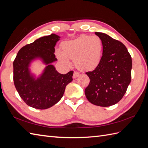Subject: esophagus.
Masks as SVG:
<instances>
[{
    "mask_svg": "<svg viewBox=\"0 0 148 148\" xmlns=\"http://www.w3.org/2000/svg\"><path fill=\"white\" fill-rule=\"evenodd\" d=\"M79 75H80V73H78L77 71H74L73 77V79H75V78H77Z\"/></svg>",
    "mask_w": 148,
    "mask_h": 148,
    "instance_id": "obj_1",
    "label": "esophagus"
}]
</instances>
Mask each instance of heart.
<instances>
[{
  "label": "heart",
  "instance_id": "heart-1",
  "mask_svg": "<svg viewBox=\"0 0 148 148\" xmlns=\"http://www.w3.org/2000/svg\"><path fill=\"white\" fill-rule=\"evenodd\" d=\"M62 52L56 51L60 62L69 66L68 59L74 60L75 65L81 70H93L99 65L103 51V42L97 36H81L74 40L61 44Z\"/></svg>",
  "mask_w": 148,
  "mask_h": 148
}]
</instances>
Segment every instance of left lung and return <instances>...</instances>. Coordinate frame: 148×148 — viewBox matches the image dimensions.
<instances>
[{
	"label": "left lung",
	"instance_id": "left-lung-1",
	"mask_svg": "<svg viewBox=\"0 0 148 148\" xmlns=\"http://www.w3.org/2000/svg\"><path fill=\"white\" fill-rule=\"evenodd\" d=\"M95 34L103 42V56L95 69L86 73L90 82L84 92L90 103L108 107L118 103L126 93L131 82L132 59L120 41L104 33Z\"/></svg>",
	"mask_w": 148,
	"mask_h": 148
}]
</instances>
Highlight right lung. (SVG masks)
Returning a JSON list of instances; mask_svg holds the SVG:
<instances>
[{"label": "right lung", "mask_w": 148, "mask_h": 148, "mask_svg": "<svg viewBox=\"0 0 148 148\" xmlns=\"http://www.w3.org/2000/svg\"><path fill=\"white\" fill-rule=\"evenodd\" d=\"M59 39L54 34L42 37L22 47L13 62L15 87L22 100L33 108L45 109L58 103L66 86L73 81V71L61 74L51 64L57 60L54 47ZM36 58L47 65L37 79L29 70V64Z\"/></svg>", "instance_id": "right-lung-1"}]
</instances>
